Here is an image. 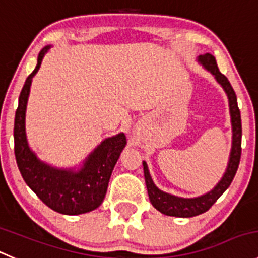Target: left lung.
<instances>
[{
    "instance_id": "1",
    "label": "left lung",
    "mask_w": 258,
    "mask_h": 258,
    "mask_svg": "<svg viewBox=\"0 0 258 258\" xmlns=\"http://www.w3.org/2000/svg\"><path fill=\"white\" fill-rule=\"evenodd\" d=\"M198 62L200 63L208 72L214 76L215 81L219 83L224 90L225 95L228 97V104H229V114H230V122H232V148H230L229 159H228L227 168L223 173L222 178L219 182L214 186L207 194L196 198H180V196L171 195L168 192L159 190L154 185L152 176L149 173L147 162L143 161V170H144V178H146L147 190H148L149 200L152 205L156 208L158 212H161L164 215L177 218H191L196 217L199 214L208 212L214 204L215 201L222 196V194L229 187L234 178L235 172L239 166V159H241V143H242V124H241V112L238 109L237 96L230 86L229 81L222 75L217 66L214 55L209 53L201 54L198 57Z\"/></svg>"
}]
</instances>
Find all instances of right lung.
Wrapping results in <instances>:
<instances>
[{
    "instance_id": "obj_1",
    "label": "right lung",
    "mask_w": 258,
    "mask_h": 258,
    "mask_svg": "<svg viewBox=\"0 0 258 258\" xmlns=\"http://www.w3.org/2000/svg\"><path fill=\"white\" fill-rule=\"evenodd\" d=\"M50 48L51 45H46L40 50L35 70L26 78L19 96L14 126L15 157L26 185L46 207L60 214L78 215L92 212L101 205L126 138L124 133L105 138L86 157L80 167H54L38 158L26 137V106L33 77Z\"/></svg>"
}]
</instances>
